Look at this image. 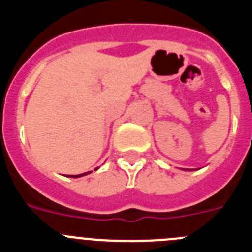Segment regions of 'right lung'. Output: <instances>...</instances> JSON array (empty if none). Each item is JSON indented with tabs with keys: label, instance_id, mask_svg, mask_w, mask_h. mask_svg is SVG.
Listing matches in <instances>:
<instances>
[{
	"label": "right lung",
	"instance_id": "1",
	"mask_svg": "<svg viewBox=\"0 0 252 252\" xmlns=\"http://www.w3.org/2000/svg\"><path fill=\"white\" fill-rule=\"evenodd\" d=\"M90 173H92V171H87V173H83V174H78V175H69V177H70V178H79V177H83V175L90 174Z\"/></svg>",
	"mask_w": 252,
	"mask_h": 252
}]
</instances>
